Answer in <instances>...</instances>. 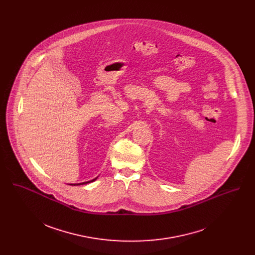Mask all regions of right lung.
<instances>
[{
  "label": "right lung",
  "mask_w": 255,
  "mask_h": 255,
  "mask_svg": "<svg viewBox=\"0 0 255 255\" xmlns=\"http://www.w3.org/2000/svg\"><path fill=\"white\" fill-rule=\"evenodd\" d=\"M96 180H97V178H95V179H93V180H91V181H89V182H79V183H71V185H80V184H85V183H89V182H94V181H96Z\"/></svg>",
  "instance_id": "add662e5"
}]
</instances>
